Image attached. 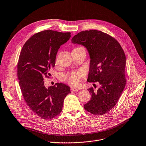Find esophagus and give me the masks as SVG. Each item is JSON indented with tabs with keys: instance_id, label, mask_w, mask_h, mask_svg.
I'll list each match as a JSON object with an SVG mask.
<instances>
[{
	"instance_id": "obj_1",
	"label": "esophagus",
	"mask_w": 146,
	"mask_h": 146,
	"mask_svg": "<svg viewBox=\"0 0 146 146\" xmlns=\"http://www.w3.org/2000/svg\"><path fill=\"white\" fill-rule=\"evenodd\" d=\"M70 90L72 92H78V89L76 87H72L70 88Z\"/></svg>"
}]
</instances>
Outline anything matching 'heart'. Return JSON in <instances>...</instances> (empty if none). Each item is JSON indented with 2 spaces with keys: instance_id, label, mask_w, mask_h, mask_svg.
<instances>
[{
  "instance_id": "heart-1",
  "label": "heart",
  "mask_w": 146,
  "mask_h": 146,
  "mask_svg": "<svg viewBox=\"0 0 146 146\" xmlns=\"http://www.w3.org/2000/svg\"><path fill=\"white\" fill-rule=\"evenodd\" d=\"M85 74V72L82 70L74 71L65 75L64 79L72 85H78L80 82L81 78L84 77Z\"/></svg>"
}]
</instances>
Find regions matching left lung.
<instances>
[{"mask_svg":"<svg viewBox=\"0 0 146 146\" xmlns=\"http://www.w3.org/2000/svg\"><path fill=\"white\" fill-rule=\"evenodd\" d=\"M72 43L84 46L90 57L87 81L98 82L100 87L96 92L88 90L91 99L84 106L88 112L104 115L116 104L124 89L126 80V58L119 43L113 37L101 31H81L74 36Z\"/></svg>","mask_w":146,"mask_h":146,"instance_id":"8db88e82","label":"left lung"}]
</instances>
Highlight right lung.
I'll return each instance as SVG.
<instances>
[{
	"label": "right lung",
	"mask_w": 146,
	"mask_h": 146,
	"mask_svg": "<svg viewBox=\"0 0 146 146\" xmlns=\"http://www.w3.org/2000/svg\"><path fill=\"white\" fill-rule=\"evenodd\" d=\"M70 33L44 30L36 33L23 45L18 64V78L23 98L31 111L42 119H52L62 110L69 86L56 83L47 88L43 78L51 76L60 46L70 38Z\"/></svg>",
	"instance_id": "1"
}]
</instances>
